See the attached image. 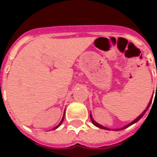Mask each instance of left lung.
<instances>
[{
  "instance_id": "obj_1",
  "label": "left lung",
  "mask_w": 157,
  "mask_h": 157,
  "mask_svg": "<svg viewBox=\"0 0 157 157\" xmlns=\"http://www.w3.org/2000/svg\"><path fill=\"white\" fill-rule=\"evenodd\" d=\"M156 90H157V84H156ZM151 99H152V98H151ZM151 100L150 101V103H148V106H147V108H146V109L144 110V112H143V113H142V114L140 115V116H139V117H137L136 119L134 120V121H132L131 123H129V124H127V125H125V126H124V127H123V128H121V129H112V130H121V129H125V128H127V127L130 126V125H131V124H134V123H136L137 121H139V120L141 119L142 117H143V116H144V115L145 114V112H146L147 111V109H148V108H149V106H150V105H151ZM90 118H91V121H92V122H93V124H94V125H95V126L98 127V128H100V129H107V130H112V129H108V128H106V127L103 126V125H101V124H98V123H97V122H95V121H94V120H93V118H92V117H91V115H90Z\"/></svg>"
}]
</instances>
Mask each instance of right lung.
Wrapping results in <instances>:
<instances>
[{"mask_svg": "<svg viewBox=\"0 0 157 157\" xmlns=\"http://www.w3.org/2000/svg\"><path fill=\"white\" fill-rule=\"evenodd\" d=\"M64 114H65V113H64ZM63 118H64V116H63V119H62V121H60V123H59V124H58V125H57V126L55 127V128H54V129H57V128H58V127H59V126H60V124H62V122H63Z\"/></svg>", "mask_w": 157, "mask_h": 157, "instance_id": "1", "label": "right lung"}]
</instances>
